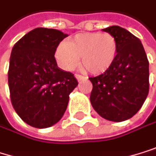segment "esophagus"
Returning a JSON list of instances; mask_svg holds the SVG:
<instances>
[{
  "instance_id": "34e87169",
  "label": "esophagus",
  "mask_w": 156,
  "mask_h": 156,
  "mask_svg": "<svg viewBox=\"0 0 156 156\" xmlns=\"http://www.w3.org/2000/svg\"><path fill=\"white\" fill-rule=\"evenodd\" d=\"M76 79L77 80V81L80 82V81H82L84 80H87V77L84 76H81V75H76Z\"/></svg>"
}]
</instances>
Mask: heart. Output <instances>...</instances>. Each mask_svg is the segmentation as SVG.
Wrapping results in <instances>:
<instances>
[{
    "label": "heart",
    "mask_w": 156,
    "mask_h": 156,
    "mask_svg": "<svg viewBox=\"0 0 156 156\" xmlns=\"http://www.w3.org/2000/svg\"><path fill=\"white\" fill-rule=\"evenodd\" d=\"M118 44L109 33L86 32L76 34L70 41H62L55 51V58L65 70L80 65L91 74H103L115 62Z\"/></svg>",
    "instance_id": "b5f03b06"
}]
</instances>
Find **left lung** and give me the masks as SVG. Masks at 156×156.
Masks as SVG:
<instances>
[{"label":"left lung","instance_id":"1","mask_svg":"<svg viewBox=\"0 0 156 156\" xmlns=\"http://www.w3.org/2000/svg\"><path fill=\"white\" fill-rule=\"evenodd\" d=\"M103 31L113 35L118 52L105 73L90 77V104L103 118L121 122L141 108L149 92V62L141 41L127 29L112 26Z\"/></svg>","mask_w":156,"mask_h":156}]
</instances>
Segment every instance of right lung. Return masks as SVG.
Here are the masks:
<instances>
[{
    "mask_svg": "<svg viewBox=\"0 0 156 156\" xmlns=\"http://www.w3.org/2000/svg\"><path fill=\"white\" fill-rule=\"evenodd\" d=\"M66 37L57 29L37 27L12 49L8 70L11 102L31 127L46 129L56 124L79 84L72 73L57 66L54 58L57 46Z\"/></svg>",
    "mask_w": 156,
    "mask_h": 156,
    "instance_id": "1",
    "label": "right lung"
}]
</instances>
